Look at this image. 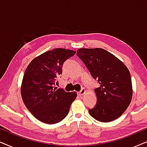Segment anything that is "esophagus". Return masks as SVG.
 Segmentation results:
<instances>
[{
  "instance_id": "obj_1",
  "label": "esophagus",
  "mask_w": 147,
  "mask_h": 147,
  "mask_svg": "<svg viewBox=\"0 0 147 147\" xmlns=\"http://www.w3.org/2000/svg\"><path fill=\"white\" fill-rule=\"evenodd\" d=\"M85 93H86V90H85V88H82V90H80V92H78V95L80 96H82V95H84V94H85Z\"/></svg>"
}]
</instances>
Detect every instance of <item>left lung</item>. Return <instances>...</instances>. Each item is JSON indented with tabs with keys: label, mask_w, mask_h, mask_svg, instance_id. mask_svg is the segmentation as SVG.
I'll use <instances>...</instances> for the list:
<instances>
[{
	"label": "left lung",
	"mask_w": 147,
	"mask_h": 147,
	"mask_svg": "<svg viewBox=\"0 0 147 147\" xmlns=\"http://www.w3.org/2000/svg\"><path fill=\"white\" fill-rule=\"evenodd\" d=\"M84 62L100 87L94 90L97 103L89 109L94 119L108 122L119 118L131 102V76L126 66L113 54L101 48L78 49Z\"/></svg>",
	"instance_id": "obj_1"
}]
</instances>
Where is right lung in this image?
Returning <instances> with one entry per match:
<instances>
[{
  "instance_id": "add662e5",
  "label": "right lung",
  "mask_w": 147,
  "mask_h": 147,
  "mask_svg": "<svg viewBox=\"0 0 147 147\" xmlns=\"http://www.w3.org/2000/svg\"><path fill=\"white\" fill-rule=\"evenodd\" d=\"M76 53L56 48L35 57L25 69L21 88L22 99L29 112L42 122L53 124L63 120L77 97L75 92L55 87L63 63Z\"/></svg>"
}]
</instances>
